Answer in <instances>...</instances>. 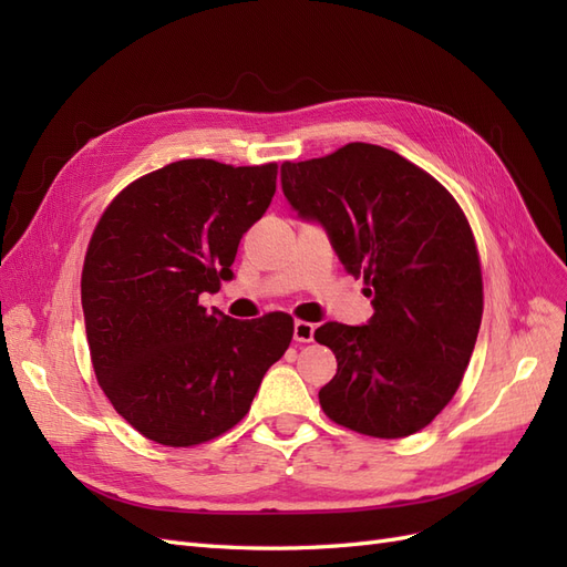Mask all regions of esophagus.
Instances as JSON below:
<instances>
[{"label":"esophagus","mask_w":567,"mask_h":567,"mask_svg":"<svg viewBox=\"0 0 567 567\" xmlns=\"http://www.w3.org/2000/svg\"><path fill=\"white\" fill-rule=\"evenodd\" d=\"M293 338L298 342H312L315 340V323H310V321H296L293 323Z\"/></svg>","instance_id":"1"}]
</instances>
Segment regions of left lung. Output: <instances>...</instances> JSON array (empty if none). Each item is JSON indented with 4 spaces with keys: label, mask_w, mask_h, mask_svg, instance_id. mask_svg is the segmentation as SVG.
Listing matches in <instances>:
<instances>
[{
    "label": "left lung",
    "mask_w": 567,
    "mask_h": 567,
    "mask_svg": "<svg viewBox=\"0 0 567 567\" xmlns=\"http://www.w3.org/2000/svg\"><path fill=\"white\" fill-rule=\"evenodd\" d=\"M290 208L329 236L340 265L364 277L373 317L326 321L317 342L338 371L319 390L331 421L371 437H406L450 404L483 319V274L466 217L447 188L383 146L284 163Z\"/></svg>",
    "instance_id": "obj_1"
}]
</instances>
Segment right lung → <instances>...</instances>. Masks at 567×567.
<instances>
[{"instance_id": "obj_1", "label": "right lung", "mask_w": 567, "mask_h": 567, "mask_svg": "<svg viewBox=\"0 0 567 567\" xmlns=\"http://www.w3.org/2000/svg\"><path fill=\"white\" fill-rule=\"evenodd\" d=\"M274 192L277 163L177 161L101 215L82 269L84 331L101 390L144 437L192 447L227 433L288 350V315L238 321L198 302L234 279Z\"/></svg>"}]
</instances>
